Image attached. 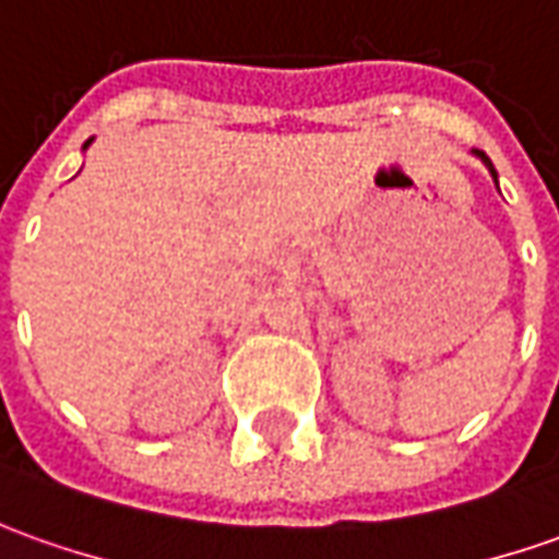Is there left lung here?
<instances>
[{"label": "left lung", "mask_w": 559, "mask_h": 559, "mask_svg": "<svg viewBox=\"0 0 559 559\" xmlns=\"http://www.w3.org/2000/svg\"><path fill=\"white\" fill-rule=\"evenodd\" d=\"M474 158H480V162H484V168L489 170V177H492V180H496V186H499V174H496V168H492V162H489V155H487V152L474 150Z\"/></svg>", "instance_id": "1"}]
</instances>
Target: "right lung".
Wrapping results in <instances>:
<instances>
[{
	"label": "right lung",
	"mask_w": 559,
	"mask_h": 559,
	"mask_svg": "<svg viewBox=\"0 0 559 559\" xmlns=\"http://www.w3.org/2000/svg\"><path fill=\"white\" fill-rule=\"evenodd\" d=\"M88 146H91V140H88V143H85V150H88Z\"/></svg>",
	"instance_id": "1"
}]
</instances>
